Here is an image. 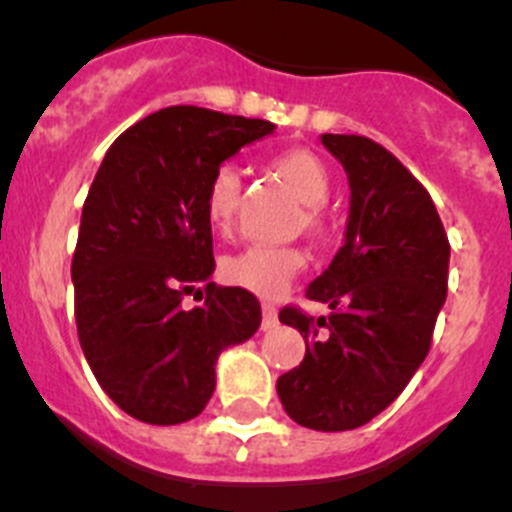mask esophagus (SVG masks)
<instances>
[{
	"label": "esophagus",
	"mask_w": 512,
	"mask_h": 512,
	"mask_svg": "<svg viewBox=\"0 0 512 512\" xmlns=\"http://www.w3.org/2000/svg\"><path fill=\"white\" fill-rule=\"evenodd\" d=\"M263 310V330H271L278 325V308L273 303H261Z\"/></svg>",
	"instance_id": "34e87169"
}]
</instances>
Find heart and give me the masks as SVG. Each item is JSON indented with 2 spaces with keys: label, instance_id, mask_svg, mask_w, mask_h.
I'll return each instance as SVG.
<instances>
[{
  "label": "heart",
  "instance_id": "b5f03b06",
  "mask_svg": "<svg viewBox=\"0 0 512 512\" xmlns=\"http://www.w3.org/2000/svg\"><path fill=\"white\" fill-rule=\"evenodd\" d=\"M271 170L283 179L288 189L308 204L300 224L320 234L325 229L323 204L328 202L330 179L328 167L315 152L293 147L278 152L271 160ZM241 202V179L234 167H219L204 189V217L217 234H229L234 229ZM308 258L298 246H246L239 254H231L221 261V278L236 288H244L263 298L281 295L291 281L305 268Z\"/></svg>",
  "mask_w": 512,
  "mask_h": 512
}]
</instances>
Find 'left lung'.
Returning <instances> with one entry per match:
<instances>
[{
  "label": "left lung",
  "mask_w": 512,
  "mask_h": 512,
  "mask_svg": "<svg viewBox=\"0 0 512 512\" xmlns=\"http://www.w3.org/2000/svg\"><path fill=\"white\" fill-rule=\"evenodd\" d=\"M350 179L345 246L281 323L305 337V357L276 382L283 409L315 431L367 424L402 394L429 355L449 288V236L424 184L365 135H323Z\"/></svg>",
  "instance_id": "obj_1"
}]
</instances>
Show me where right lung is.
<instances>
[{"mask_svg": "<svg viewBox=\"0 0 512 512\" xmlns=\"http://www.w3.org/2000/svg\"><path fill=\"white\" fill-rule=\"evenodd\" d=\"M273 128L172 105L125 130L100 162L73 251V310L98 384L138 421L172 426L202 414L219 352L261 325L254 293L209 281L204 189L226 157ZM189 292L205 303L184 309Z\"/></svg>", "mask_w": 512, "mask_h": 512, "instance_id": "right-lung-1", "label": "right lung"}]
</instances>
